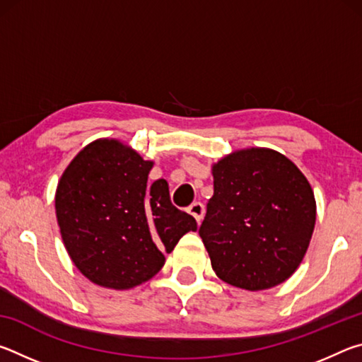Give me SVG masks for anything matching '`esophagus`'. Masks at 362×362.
<instances>
[{
  "mask_svg": "<svg viewBox=\"0 0 362 362\" xmlns=\"http://www.w3.org/2000/svg\"><path fill=\"white\" fill-rule=\"evenodd\" d=\"M188 212L192 214V216L196 218V222H201L203 220V216H204V204L199 203V201H196V203H193L192 206L188 207Z\"/></svg>",
  "mask_w": 362,
  "mask_h": 362,
  "instance_id": "34e87169",
  "label": "esophagus"
}]
</instances>
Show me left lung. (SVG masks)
<instances>
[{
	"label": "left lung",
	"mask_w": 362,
	"mask_h": 362,
	"mask_svg": "<svg viewBox=\"0 0 362 362\" xmlns=\"http://www.w3.org/2000/svg\"><path fill=\"white\" fill-rule=\"evenodd\" d=\"M214 194L199 236L217 276L246 291L284 283L302 263L316 222L306 177L269 148L233 151L212 166Z\"/></svg>",
	"instance_id": "left-lung-1"
}]
</instances>
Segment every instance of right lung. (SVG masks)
<instances>
[{"label": "right lung", "instance_id": "obj_1", "mask_svg": "<svg viewBox=\"0 0 362 362\" xmlns=\"http://www.w3.org/2000/svg\"><path fill=\"white\" fill-rule=\"evenodd\" d=\"M153 161L115 139L86 145L64 170L56 216L71 262L94 284L124 291L151 279L196 220L148 185Z\"/></svg>", "mask_w": 362, "mask_h": 362}]
</instances>
